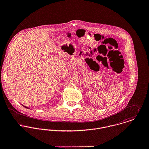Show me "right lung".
Masks as SVG:
<instances>
[{
  "mask_svg": "<svg viewBox=\"0 0 149 149\" xmlns=\"http://www.w3.org/2000/svg\"><path fill=\"white\" fill-rule=\"evenodd\" d=\"M24 107H25V106H24ZM26 107V108H27V107Z\"/></svg>",
  "mask_w": 149,
  "mask_h": 149,
  "instance_id": "obj_1",
  "label": "right lung"
}]
</instances>
